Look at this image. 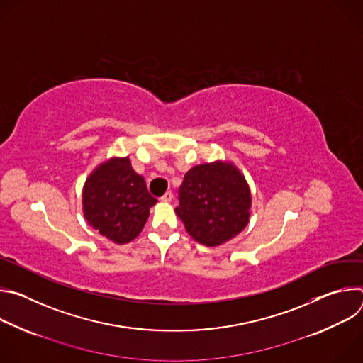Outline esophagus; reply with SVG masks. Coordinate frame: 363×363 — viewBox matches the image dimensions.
<instances>
[{
	"instance_id": "obj_1",
	"label": "esophagus",
	"mask_w": 363,
	"mask_h": 363,
	"mask_svg": "<svg viewBox=\"0 0 363 363\" xmlns=\"http://www.w3.org/2000/svg\"><path fill=\"white\" fill-rule=\"evenodd\" d=\"M161 201H162V202H171V201H172V194H171V192L164 194V196L161 198Z\"/></svg>"
}]
</instances>
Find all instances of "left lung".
<instances>
[{"instance_id": "obj_1", "label": "left lung", "mask_w": 363, "mask_h": 363, "mask_svg": "<svg viewBox=\"0 0 363 363\" xmlns=\"http://www.w3.org/2000/svg\"><path fill=\"white\" fill-rule=\"evenodd\" d=\"M251 201L242 172L233 162L218 160L195 165L185 174L175 214L196 242L218 247L247 227Z\"/></svg>"}]
</instances>
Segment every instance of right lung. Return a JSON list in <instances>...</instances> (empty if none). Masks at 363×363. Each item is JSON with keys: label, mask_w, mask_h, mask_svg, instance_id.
I'll return each instance as SVG.
<instances>
[{"label": "right lung", "mask_w": 363, "mask_h": 363, "mask_svg": "<svg viewBox=\"0 0 363 363\" xmlns=\"http://www.w3.org/2000/svg\"><path fill=\"white\" fill-rule=\"evenodd\" d=\"M157 202L147 192L143 177L133 171L129 157H112L99 164L82 192L87 224L115 244L135 240Z\"/></svg>", "instance_id": "add662e5"}]
</instances>
